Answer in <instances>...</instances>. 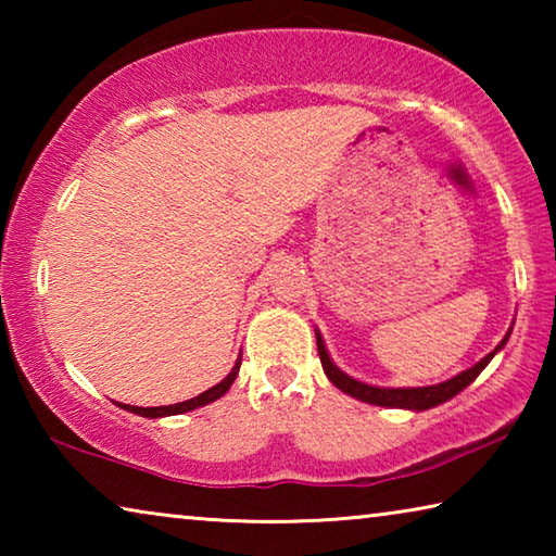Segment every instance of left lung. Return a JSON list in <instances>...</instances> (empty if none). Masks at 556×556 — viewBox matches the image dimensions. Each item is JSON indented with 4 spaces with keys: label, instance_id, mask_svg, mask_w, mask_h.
Segmentation results:
<instances>
[{
    "label": "left lung",
    "instance_id": "8db88e82",
    "mask_svg": "<svg viewBox=\"0 0 556 556\" xmlns=\"http://www.w3.org/2000/svg\"><path fill=\"white\" fill-rule=\"evenodd\" d=\"M510 336V333H507ZM507 336L501 341V345L495 348L493 353H488L481 363H476L473 368H468L466 372L456 375V378H451L441 384H431V388H409V390H390V388H372V384H365V382H357L353 378H348L345 372H341L331 363V357L326 353V345L321 341V336L316 333V345H318V357H321V365H324V372L328 375V380H331L338 390H343L351 394V397L361 400V402H368V404H380V407H402V409H429V407H437V404L446 402L458 394L464 388H468L470 382H473L481 370L485 368L488 363L493 361V355L501 351L505 345Z\"/></svg>",
    "mask_w": 556,
    "mask_h": 556
}]
</instances>
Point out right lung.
<instances>
[{
  "label": "right lung",
  "mask_w": 556,
  "mask_h": 556,
  "mask_svg": "<svg viewBox=\"0 0 556 556\" xmlns=\"http://www.w3.org/2000/svg\"><path fill=\"white\" fill-rule=\"evenodd\" d=\"M238 370H240V357H238V363H235V368L230 370L228 378L215 384V388L201 392L199 397H193V400H186V402H178V404H168V407H131V404H119V407H125L127 412L142 414V417H168V414L191 412L195 407H203V404H208V402H215L218 397H223V394L230 390V384L235 382V378H238Z\"/></svg>",
  "instance_id": "1"
}]
</instances>
